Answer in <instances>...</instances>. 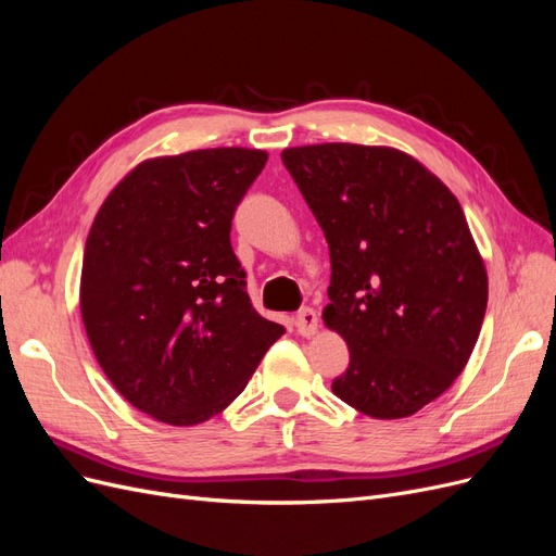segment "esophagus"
Listing matches in <instances>:
<instances>
[{
    "mask_svg": "<svg viewBox=\"0 0 556 556\" xmlns=\"http://www.w3.org/2000/svg\"><path fill=\"white\" fill-rule=\"evenodd\" d=\"M294 327L301 336H313L317 331V313L313 308H301L294 317Z\"/></svg>",
    "mask_w": 556,
    "mask_h": 556,
    "instance_id": "1",
    "label": "esophagus"
}]
</instances>
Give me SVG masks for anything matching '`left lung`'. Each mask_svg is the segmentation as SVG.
<instances>
[{"label": "left lung", "mask_w": 556, "mask_h": 556, "mask_svg": "<svg viewBox=\"0 0 556 556\" xmlns=\"http://www.w3.org/2000/svg\"><path fill=\"white\" fill-rule=\"evenodd\" d=\"M280 157L329 243L323 317L350 350L333 394L376 419L417 413L464 371L486 311L457 197L396 148L317 143Z\"/></svg>", "instance_id": "1"}]
</instances>
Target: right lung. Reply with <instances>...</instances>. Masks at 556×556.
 <instances>
[{"label":"right lung","instance_id":"obj_1","mask_svg":"<svg viewBox=\"0 0 556 556\" xmlns=\"http://www.w3.org/2000/svg\"><path fill=\"white\" fill-rule=\"evenodd\" d=\"M268 155L208 148L131 169L86 241L80 315L106 378L174 427L223 413L285 333L245 292L231 217Z\"/></svg>","mask_w":556,"mask_h":556}]
</instances>
